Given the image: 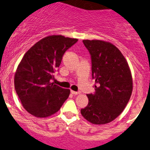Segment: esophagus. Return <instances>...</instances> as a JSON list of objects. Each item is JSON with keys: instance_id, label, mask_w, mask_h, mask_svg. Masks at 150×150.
Returning a JSON list of instances; mask_svg holds the SVG:
<instances>
[{"instance_id": "34e87169", "label": "esophagus", "mask_w": 150, "mask_h": 150, "mask_svg": "<svg viewBox=\"0 0 150 150\" xmlns=\"http://www.w3.org/2000/svg\"><path fill=\"white\" fill-rule=\"evenodd\" d=\"M71 93L73 95H79L81 93V92H75V91L71 90Z\"/></svg>"}]
</instances>
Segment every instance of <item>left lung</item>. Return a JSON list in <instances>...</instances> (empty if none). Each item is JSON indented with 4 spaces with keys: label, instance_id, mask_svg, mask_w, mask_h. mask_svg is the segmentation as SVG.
I'll list each match as a JSON object with an SVG mask.
<instances>
[{
    "label": "left lung",
    "instance_id": "obj_1",
    "mask_svg": "<svg viewBox=\"0 0 150 150\" xmlns=\"http://www.w3.org/2000/svg\"><path fill=\"white\" fill-rule=\"evenodd\" d=\"M92 58L95 94L87 95L89 103L81 113L93 124H106L124 111L132 95L133 83L127 60L112 43L83 40Z\"/></svg>",
    "mask_w": 150,
    "mask_h": 150
}]
</instances>
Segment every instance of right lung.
<instances>
[{
  "instance_id": "right-lung-1",
  "label": "right lung",
  "mask_w": 150,
  "mask_h": 150,
  "mask_svg": "<svg viewBox=\"0 0 150 150\" xmlns=\"http://www.w3.org/2000/svg\"><path fill=\"white\" fill-rule=\"evenodd\" d=\"M78 39L49 35L38 41L23 55L15 74V88L23 108L37 117L56 113L70 94L52 82L64 52Z\"/></svg>"
}]
</instances>
